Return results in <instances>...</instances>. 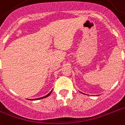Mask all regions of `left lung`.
<instances>
[{
    "label": "left lung",
    "mask_w": 125,
    "mask_h": 125,
    "mask_svg": "<svg viewBox=\"0 0 125 125\" xmlns=\"http://www.w3.org/2000/svg\"><path fill=\"white\" fill-rule=\"evenodd\" d=\"M81 93H82V92H81Z\"/></svg>",
    "instance_id": "left-lung-1"
}]
</instances>
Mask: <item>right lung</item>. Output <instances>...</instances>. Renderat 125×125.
I'll use <instances>...</instances> for the list:
<instances>
[{"mask_svg": "<svg viewBox=\"0 0 125 125\" xmlns=\"http://www.w3.org/2000/svg\"><path fill=\"white\" fill-rule=\"evenodd\" d=\"M52 91H51V92H50V93H48V94H47V95H46V96H43V97H41V98H36V99H32V100H39V99H42V98H46V97H48V96H49V95H50V94H51V92H52Z\"/></svg>", "mask_w": 125, "mask_h": 125, "instance_id": "add662e5", "label": "right lung"}]
</instances>
